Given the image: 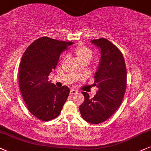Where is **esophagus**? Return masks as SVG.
<instances>
[{
	"label": "esophagus",
	"mask_w": 151,
	"mask_h": 151,
	"mask_svg": "<svg viewBox=\"0 0 151 151\" xmlns=\"http://www.w3.org/2000/svg\"><path fill=\"white\" fill-rule=\"evenodd\" d=\"M77 92H78L77 90H74V89H71V90H70V94H71V95H73L74 94H76V93H77Z\"/></svg>",
	"instance_id": "1"
}]
</instances>
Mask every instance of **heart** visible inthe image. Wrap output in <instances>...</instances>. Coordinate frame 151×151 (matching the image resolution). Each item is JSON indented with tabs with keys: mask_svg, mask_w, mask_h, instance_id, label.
<instances>
[{
	"mask_svg": "<svg viewBox=\"0 0 151 151\" xmlns=\"http://www.w3.org/2000/svg\"><path fill=\"white\" fill-rule=\"evenodd\" d=\"M74 54H75L76 57L79 60L85 59H91L92 57V52L89 48L85 47V46H78V47L74 50Z\"/></svg>",
	"mask_w": 151,
	"mask_h": 151,
	"instance_id": "obj_1",
	"label": "heart"
}]
</instances>
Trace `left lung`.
Listing matches in <instances>:
<instances>
[{"label":"left lung","instance_id":"obj_1","mask_svg":"<svg viewBox=\"0 0 151 151\" xmlns=\"http://www.w3.org/2000/svg\"><path fill=\"white\" fill-rule=\"evenodd\" d=\"M91 42L101 52L94 83L99 90L92 99L87 92H82L85 100L79 110L85 121L97 124L107 120L121 105L126 89L127 74L123 55L113 43L104 38Z\"/></svg>","mask_w":151,"mask_h":151}]
</instances>
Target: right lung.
Listing matches in <instances>:
<instances>
[{"label": "right lung", "mask_w": 151, "mask_h": 151, "mask_svg": "<svg viewBox=\"0 0 151 151\" xmlns=\"http://www.w3.org/2000/svg\"><path fill=\"white\" fill-rule=\"evenodd\" d=\"M72 42L41 37L29 45L22 57L19 82L27 109L38 119L50 121L61 113L70 94L68 86L56 87L48 76L56 68L60 55Z\"/></svg>", "instance_id": "add662e5"}]
</instances>
